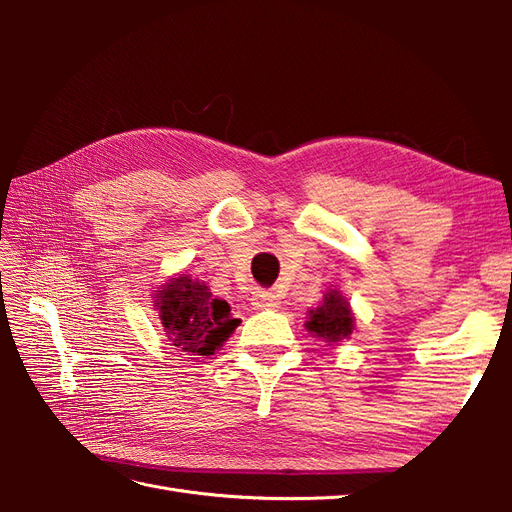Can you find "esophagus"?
Instances as JSON below:
<instances>
[{"label":"esophagus","mask_w":512,"mask_h":512,"mask_svg":"<svg viewBox=\"0 0 512 512\" xmlns=\"http://www.w3.org/2000/svg\"><path fill=\"white\" fill-rule=\"evenodd\" d=\"M252 305L256 309H275L280 305V297H277V292L273 290H256L252 294Z\"/></svg>","instance_id":"obj_1"}]
</instances>
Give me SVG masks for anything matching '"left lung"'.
Returning a JSON list of instances; mask_svg holds the SVG:
<instances>
[{
	"label": "left lung",
	"mask_w": 512,
	"mask_h": 512,
	"mask_svg": "<svg viewBox=\"0 0 512 512\" xmlns=\"http://www.w3.org/2000/svg\"><path fill=\"white\" fill-rule=\"evenodd\" d=\"M305 329L329 344H339L342 339H348L354 331V316L342 292L327 290L322 303L316 309H309Z\"/></svg>",
	"instance_id": "left-lung-1"
}]
</instances>
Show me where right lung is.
Segmentation results:
<instances>
[{"mask_svg":"<svg viewBox=\"0 0 512 512\" xmlns=\"http://www.w3.org/2000/svg\"><path fill=\"white\" fill-rule=\"evenodd\" d=\"M156 309L170 346L181 352L209 356L239 327L230 305L213 299L209 286L190 275H177L158 290Z\"/></svg>","mask_w":512,"mask_h":512,"instance_id":"right-lung-1","label":"right lung"}]
</instances>
